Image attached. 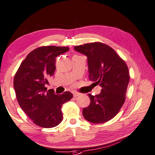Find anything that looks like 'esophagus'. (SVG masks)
I'll use <instances>...</instances> for the list:
<instances>
[{
	"label": "esophagus",
	"mask_w": 155,
	"mask_h": 155,
	"mask_svg": "<svg viewBox=\"0 0 155 155\" xmlns=\"http://www.w3.org/2000/svg\"><path fill=\"white\" fill-rule=\"evenodd\" d=\"M73 95H74V97H77L78 96V95H80V93L74 92V93H73Z\"/></svg>",
	"instance_id": "1"
}]
</instances>
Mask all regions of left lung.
Masks as SVG:
<instances>
[{"label":"left lung","mask_w":155,"mask_h":155,"mask_svg":"<svg viewBox=\"0 0 155 155\" xmlns=\"http://www.w3.org/2000/svg\"><path fill=\"white\" fill-rule=\"evenodd\" d=\"M88 58L89 78L101 86V93L88 94L91 103L83 110L87 121L102 124L114 118L125 102L130 76L127 65L115 51L100 42L74 47Z\"/></svg>","instance_id":"1"}]
</instances>
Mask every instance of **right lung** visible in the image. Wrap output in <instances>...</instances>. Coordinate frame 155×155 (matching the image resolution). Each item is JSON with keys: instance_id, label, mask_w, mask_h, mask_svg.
Wrapping results in <instances>:
<instances>
[{"instance_id": "add662e5", "label": "right lung", "mask_w": 155, "mask_h": 155, "mask_svg": "<svg viewBox=\"0 0 155 155\" xmlns=\"http://www.w3.org/2000/svg\"><path fill=\"white\" fill-rule=\"evenodd\" d=\"M69 50L68 47L42 46L28 54L14 78L17 100L24 112L36 125L53 128L62 121V104L73 97L69 91L56 95L47 91L48 78L54 74L56 58Z\"/></svg>"}]
</instances>
